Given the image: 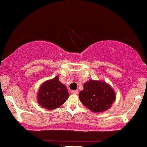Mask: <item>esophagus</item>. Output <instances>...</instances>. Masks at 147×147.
<instances>
[{"instance_id":"obj_1","label":"esophagus","mask_w":147,"mask_h":147,"mask_svg":"<svg viewBox=\"0 0 147 147\" xmlns=\"http://www.w3.org/2000/svg\"><path fill=\"white\" fill-rule=\"evenodd\" d=\"M71 93L72 94H75V95H77V94H78V91H77V90H72Z\"/></svg>"}]
</instances>
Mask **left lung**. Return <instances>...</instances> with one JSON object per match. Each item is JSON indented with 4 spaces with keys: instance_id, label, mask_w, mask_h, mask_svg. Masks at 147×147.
I'll use <instances>...</instances> for the list:
<instances>
[{
    "instance_id": "obj_1",
    "label": "left lung",
    "mask_w": 147,
    "mask_h": 147,
    "mask_svg": "<svg viewBox=\"0 0 147 147\" xmlns=\"http://www.w3.org/2000/svg\"><path fill=\"white\" fill-rule=\"evenodd\" d=\"M79 99L92 112H103L110 109L115 99V94L105 82L90 80L84 84V90L79 92Z\"/></svg>"
}]
</instances>
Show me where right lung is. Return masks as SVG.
<instances>
[{
	"label": "right lung",
	"mask_w": 147,
	"mask_h": 147,
	"mask_svg": "<svg viewBox=\"0 0 147 147\" xmlns=\"http://www.w3.org/2000/svg\"><path fill=\"white\" fill-rule=\"evenodd\" d=\"M69 97L67 88L59 81V77L42 84L38 94V102L42 107L52 110L61 106Z\"/></svg>",
	"instance_id": "obj_1"
}]
</instances>
